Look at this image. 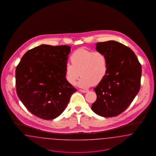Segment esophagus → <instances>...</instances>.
Instances as JSON below:
<instances>
[{
    "label": "esophagus",
    "mask_w": 156,
    "mask_h": 156,
    "mask_svg": "<svg viewBox=\"0 0 156 156\" xmlns=\"http://www.w3.org/2000/svg\"><path fill=\"white\" fill-rule=\"evenodd\" d=\"M80 91L81 92H83V93H87V92H88V90H82V89H80Z\"/></svg>",
    "instance_id": "34e87169"
}]
</instances>
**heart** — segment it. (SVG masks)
Returning <instances> with one entry per match:
<instances>
[{
    "label": "heart",
    "instance_id": "b5f03b06",
    "mask_svg": "<svg viewBox=\"0 0 156 156\" xmlns=\"http://www.w3.org/2000/svg\"><path fill=\"white\" fill-rule=\"evenodd\" d=\"M70 60L71 64L67 62L66 64L65 74L71 85H74L81 74V78L77 85L87 88L92 84L95 85L101 82L107 74L108 59L103 52L81 48L72 53Z\"/></svg>",
    "mask_w": 156,
    "mask_h": 156
}]
</instances>
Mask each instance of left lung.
<instances>
[{
    "instance_id": "left-lung-1",
    "label": "left lung",
    "mask_w": 156,
    "mask_h": 156,
    "mask_svg": "<svg viewBox=\"0 0 156 156\" xmlns=\"http://www.w3.org/2000/svg\"><path fill=\"white\" fill-rule=\"evenodd\" d=\"M96 45L97 51L107 57L108 70L104 80L94 89L97 98L91 109L101 116H116L130 105L139 91L141 64L130 48L118 41Z\"/></svg>"
}]
</instances>
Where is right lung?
<instances>
[{"instance_id":"right-lung-1","label":"right lung","mask_w":156,"mask_h":156,"mask_svg":"<svg viewBox=\"0 0 156 156\" xmlns=\"http://www.w3.org/2000/svg\"><path fill=\"white\" fill-rule=\"evenodd\" d=\"M71 47L42 44L26 52L16 69L18 97L37 117L51 120L64 112L76 89L66 80Z\"/></svg>"}]
</instances>
